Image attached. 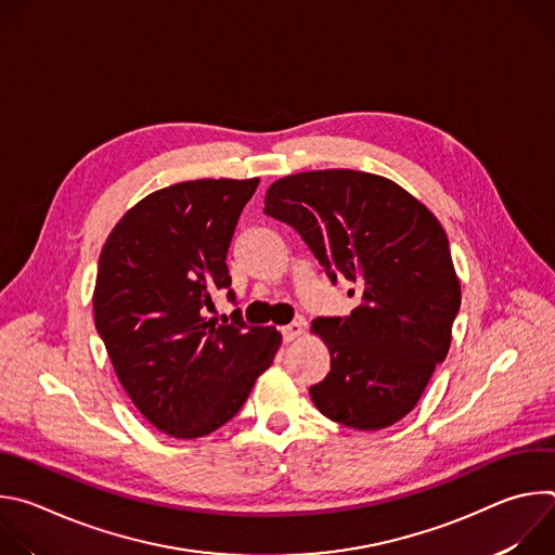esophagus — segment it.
<instances>
[{
    "label": "esophagus",
    "instance_id": "obj_1",
    "mask_svg": "<svg viewBox=\"0 0 555 555\" xmlns=\"http://www.w3.org/2000/svg\"><path fill=\"white\" fill-rule=\"evenodd\" d=\"M281 334H283V340H285V343H294L296 338H300V336L305 334V325H302V321H294V323L285 325V327L281 330Z\"/></svg>",
    "mask_w": 555,
    "mask_h": 555
}]
</instances>
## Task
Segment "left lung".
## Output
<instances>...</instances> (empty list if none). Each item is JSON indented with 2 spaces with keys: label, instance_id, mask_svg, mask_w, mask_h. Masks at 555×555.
<instances>
[{
  "label": "left lung",
  "instance_id": "obj_1",
  "mask_svg": "<svg viewBox=\"0 0 555 555\" xmlns=\"http://www.w3.org/2000/svg\"><path fill=\"white\" fill-rule=\"evenodd\" d=\"M266 215L289 223L334 283L362 292L345 319L311 323L332 353V371L309 388L315 409L356 430L406 417L448 356L461 307L439 219L400 184L351 169L276 180Z\"/></svg>",
  "mask_w": 555,
  "mask_h": 555
}]
</instances>
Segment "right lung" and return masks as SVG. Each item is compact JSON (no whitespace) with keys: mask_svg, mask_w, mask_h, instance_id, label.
Listing matches in <instances>:
<instances>
[{"mask_svg":"<svg viewBox=\"0 0 555 555\" xmlns=\"http://www.w3.org/2000/svg\"><path fill=\"white\" fill-rule=\"evenodd\" d=\"M253 180H191L131 206L101 250L94 323L133 406L176 439L210 435L246 404L281 332L242 311L210 319V292L230 287L232 232ZM228 298L234 300L232 289Z\"/></svg>","mask_w":555,"mask_h":555,"instance_id":"add662e5","label":"right lung"}]
</instances>
